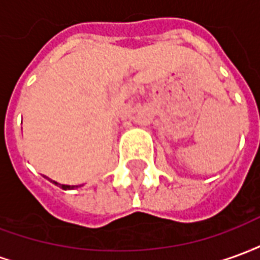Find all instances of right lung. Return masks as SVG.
Here are the masks:
<instances>
[{"instance_id": "1", "label": "right lung", "mask_w": 260, "mask_h": 260, "mask_svg": "<svg viewBox=\"0 0 260 260\" xmlns=\"http://www.w3.org/2000/svg\"><path fill=\"white\" fill-rule=\"evenodd\" d=\"M46 178H47V177H46ZM48 180H50V178H48ZM50 181H51L53 184H55V185L61 186L62 189H75V188H79L80 186V185H62V184H58V182H55V181H53V180H50Z\"/></svg>"}]
</instances>
